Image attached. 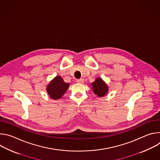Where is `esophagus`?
Masks as SVG:
<instances>
[{
  "label": "esophagus",
  "instance_id": "esophagus-1",
  "mask_svg": "<svg viewBox=\"0 0 160 160\" xmlns=\"http://www.w3.org/2000/svg\"><path fill=\"white\" fill-rule=\"evenodd\" d=\"M77 82H78L79 83H83L84 80L83 79H78V80H77Z\"/></svg>",
  "mask_w": 160,
  "mask_h": 160
}]
</instances>
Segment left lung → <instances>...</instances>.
I'll return each instance as SVG.
<instances>
[{
	"instance_id": "8db88e82",
	"label": "left lung",
	"mask_w": 160,
	"mask_h": 160,
	"mask_svg": "<svg viewBox=\"0 0 160 160\" xmlns=\"http://www.w3.org/2000/svg\"><path fill=\"white\" fill-rule=\"evenodd\" d=\"M91 85L92 86L94 93L98 97L101 98L108 94V87L101 78H96L92 83H91Z\"/></svg>"
}]
</instances>
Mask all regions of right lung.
Listing matches in <instances>:
<instances>
[{
	"label": "right lung",
	"mask_w": 160,
	"mask_h": 160,
	"mask_svg": "<svg viewBox=\"0 0 160 160\" xmlns=\"http://www.w3.org/2000/svg\"><path fill=\"white\" fill-rule=\"evenodd\" d=\"M70 84L64 82L60 76L56 77L47 86L46 90L51 99H59L66 92Z\"/></svg>",
	"instance_id": "right-lung-1"
}]
</instances>
